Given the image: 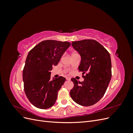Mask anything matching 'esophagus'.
Masks as SVG:
<instances>
[{
    "instance_id": "obj_1",
    "label": "esophagus",
    "mask_w": 133,
    "mask_h": 133,
    "mask_svg": "<svg viewBox=\"0 0 133 133\" xmlns=\"http://www.w3.org/2000/svg\"><path fill=\"white\" fill-rule=\"evenodd\" d=\"M66 79L67 80H70V78H69V77H66Z\"/></svg>"
}]
</instances>
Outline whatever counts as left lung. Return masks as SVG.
<instances>
[{"instance_id": "obj_1", "label": "left lung", "mask_w": 133, "mask_h": 133, "mask_svg": "<svg viewBox=\"0 0 133 133\" xmlns=\"http://www.w3.org/2000/svg\"><path fill=\"white\" fill-rule=\"evenodd\" d=\"M74 49L81 57L78 67L84 80H71L74 87L70 91L71 99L79 105L91 106L100 100L107 89L111 78L110 55L99 42L91 39L72 42Z\"/></svg>"}]
</instances>
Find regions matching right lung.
<instances>
[{
    "mask_svg": "<svg viewBox=\"0 0 133 133\" xmlns=\"http://www.w3.org/2000/svg\"><path fill=\"white\" fill-rule=\"evenodd\" d=\"M70 46L68 42L46 40L28 53L23 71L24 88L28 99L35 107L45 109L55 104L65 78L59 76L50 80V71Z\"/></svg>",
    "mask_w": 133,
    "mask_h": 133,
    "instance_id": "right-lung-1",
    "label": "right lung"
}]
</instances>
